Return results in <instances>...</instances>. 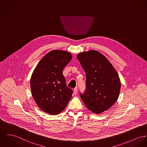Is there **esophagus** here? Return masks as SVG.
Wrapping results in <instances>:
<instances>
[{
  "label": "esophagus",
  "instance_id": "obj_1",
  "mask_svg": "<svg viewBox=\"0 0 147 147\" xmlns=\"http://www.w3.org/2000/svg\"><path fill=\"white\" fill-rule=\"evenodd\" d=\"M73 92H74V94H77V92H78V89H77V87L74 89Z\"/></svg>",
  "mask_w": 147,
  "mask_h": 147
}]
</instances>
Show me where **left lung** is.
I'll return each mask as SVG.
<instances>
[{"instance_id": "1", "label": "left lung", "mask_w": 147, "mask_h": 147, "mask_svg": "<svg viewBox=\"0 0 147 147\" xmlns=\"http://www.w3.org/2000/svg\"><path fill=\"white\" fill-rule=\"evenodd\" d=\"M77 59L86 75V90L80 96L92 113H100L117 101L121 88L119 75L113 65L96 50L79 53Z\"/></svg>"}]
</instances>
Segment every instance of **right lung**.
Returning a JSON list of instances; mask_svg holds the SVG:
<instances>
[{
    "mask_svg": "<svg viewBox=\"0 0 147 147\" xmlns=\"http://www.w3.org/2000/svg\"><path fill=\"white\" fill-rule=\"evenodd\" d=\"M72 58L66 51L55 50L38 62L32 74V95L38 107L50 115L64 110L72 96L73 90L67 86L63 70Z\"/></svg>",
    "mask_w": 147,
    "mask_h": 147,
    "instance_id": "right-lung-1",
    "label": "right lung"
}]
</instances>
